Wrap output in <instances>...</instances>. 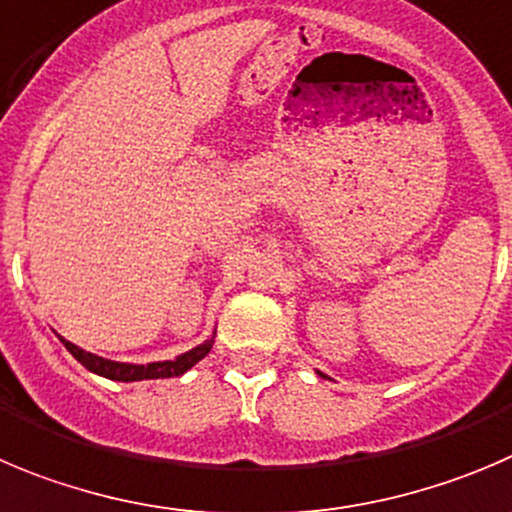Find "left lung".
<instances>
[{
  "mask_svg": "<svg viewBox=\"0 0 512 512\" xmlns=\"http://www.w3.org/2000/svg\"><path fill=\"white\" fill-rule=\"evenodd\" d=\"M318 374H321V371H318ZM321 376H326V374H321Z\"/></svg>",
  "mask_w": 512,
  "mask_h": 512,
  "instance_id": "8db88e82",
  "label": "left lung"
}]
</instances>
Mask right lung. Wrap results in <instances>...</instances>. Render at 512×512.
<instances>
[{
  "mask_svg": "<svg viewBox=\"0 0 512 512\" xmlns=\"http://www.w3.org/2000/svg\"><path fill=\"white\" fill-rule=\"evenodd\" d=\"M217 333V331H214ZM214 333L202 341L199 346H194L191 351L179 353L176 358L171 361H154V364H123V361H111V358H103V356H95V353L83 351L80 346L75 343L65 341L62 336H57L62 341V346L68 348L75 358H78L80 364L85 366L88 371L93 374L103 376V379H111V381H148V379H174V376L186 374L191 366H197L214 346Z\"/></svg>",
  "mask_w": 512,
  "mask_h": 512,
  "instance_id": "obj_1",
  "label": "right lung"
}]
</instances>
